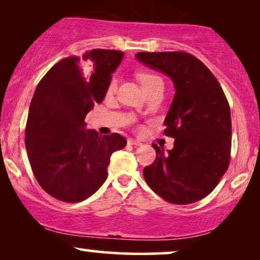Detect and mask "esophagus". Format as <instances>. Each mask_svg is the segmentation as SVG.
<instances>
[{
  "mask_svg": "<svg viewBox=\"0 0 260 260\" xmlns=\"http://www.w3.org/2000/svg\"><path fill=\"white\" fill-rule=\"evenodd\" d=\"M127 143L131 144V145H141L142 144L141 141L135 140V138H129V140H127Z\"/></svg>",
  "mask_w": 260,
  "mask_h": 260,
  "instance_id": "obj_1",
  "label": "esophagus"
}]
</instances>
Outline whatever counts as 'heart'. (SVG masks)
Instances as JSON below:
<instances>
[{
  "label": "heart",
  "instance_id": "1",
  "mask_svg": "<svg viewBox=\"0 0 260 260\" xmlns=\"http://www.w3.org/2000/svg\"><path fill=\"white\" fill-rule=\"evenodd\" d=\"M138 78H140L142 85H143L144 90L145 88L150 87L151 85H154L155 83H157V81H162L161 78L155 76V74L152 73H148V72H142L138 74ZM117 87V79L115 77H112L111 79L109 81V85H108V88H106V92H108V94H111L112 92H115Z\"/></svg>",
  "mask_w": 260,
  "mask_h": 260
}]
</instances>
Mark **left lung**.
<instances>
[{
    "label": "left lung",
    "instance_id": "left-lung-1",
    "mask_svg": "<svg viewBox=\"0 0 260 260\" xmlns=\"http://www.w3.org/2000/svg\"><path fill=\"white\" fill-rule=\"evenodd\" d=\"M136 59L172 79L175 94L165 119V135L175 138L143 170L148 186L175 205L197 202L211 193L231 158L232 124L226 95L204 62L186 52H141Z\"/></svg>",
    "mask_w": 260,
    "mask_h": 260
}]
</instances>
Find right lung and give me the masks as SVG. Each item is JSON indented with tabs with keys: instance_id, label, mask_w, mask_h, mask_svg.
Segmentation results:
<instances>
[{
	"instance_id": "1",
	"label": "right lung",
	"mask_w": 260,
	"mask_h": 260,
	"mask_svg": "<svg viewBox=\"0 0 260 260\" xmlns=\"http://www.w3.org/2000/svg\"><path fill=\"white\" fill-rule=\"evenodd\" d=\"M124 52L92 49L55 63L40 80L30 102L26 149L35 179L51 197L80 202L108 177L112 152L126 145L119 134L99 136L85 117L106 94ZM90 72L83 74V67Z\"/></svg>"
}]
</instances>
